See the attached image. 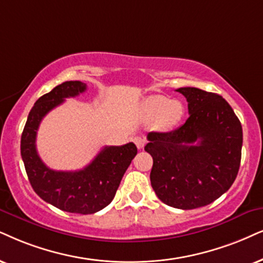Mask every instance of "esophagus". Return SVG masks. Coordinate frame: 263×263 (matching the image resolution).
<instances>
[{"label": "esophagus", "mask_w": 263, "mask_h": 263, "mask_svg": "<svg viewBox=\"0 0 263 263\" xmlns=\"http://www.w3.org/2000/svg\"><path fill=\"white\" fill-rule=\"evenodd\" d=\"M134 142H135V144L137 145L138 149H143V148H144V145H145V138L142 137V136H135V137H134Z\"/></svg>", "instance_id": "34e87169"}]
</instances>
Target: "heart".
<instances>
[{
  "label": "heart",
  "mask_w": 263,
  "mask_h": 263,
  "mask_svg": "<svg viewBox=\"0 0 263 263\" xmlns=\"http://www.w3.org/2000/svg\"><path fill=\"white\" fill-rule=\"evenodd\" d=\"M143 112L149 119L156 118V124L161 129H168L181 120L183 105L164 96H152L143 103Z\"/></svg>",
  "instance_id": "1"
}]
</instances>
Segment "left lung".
I'll list each match as a JSON object with an SVG mask.
<instances>
[{
	"label": "left lung",
	"mask_w": 263,
	"mask_h": 263,
	"mask_svg": "<svg viewBox=\"0 0 263 263\" xmlns=\"http://www.w3.org/2000/svg\"><path fill=\"white\" fill-rule=\"evenodd\" d=\"M189 118L170 132H151V183L164 204L182 210L211 204L231 188L241 159L242 128L222 96L195 87L176 89Z\"/></svg>",
	"instance_id": "8db88e82"
}]
</instances>
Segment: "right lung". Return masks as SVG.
I'll return each instance as SVG.
<instances>
[{
  "instance_id": "obj_1",
  "label": "right lung",
  "mask_w": 263,
  "mask_h": 263,
  "mask_svg": "<svg viewBox=\"0 0 263 263\" xmlns=\"http://www.w3.org/2000/svg\"><path fill=\"white\" fill-rule=\"evenodd\" d=\"M87 86L65 81L40 97L29 112L21 141L22 159L36 194L46 202L71 214H95L110 204L122 176L137 154L134 143L104 147L79 171H54L43 164L36 151V135L41 120L65 98L76 97Z\"/></svg>"
}]
</instances>
